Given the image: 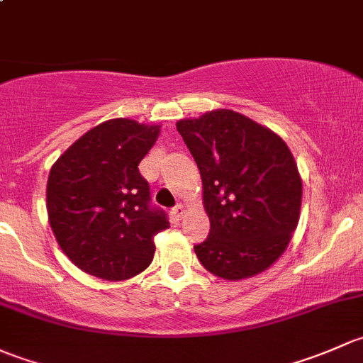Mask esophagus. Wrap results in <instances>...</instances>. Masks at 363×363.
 <instances>
[{"mask_svg": "<svg viewBox=\"0 0 363 363\" xmlns=\"http://www.w3.org/2000/svg\"><path fill=\"white\" fill-rule=\"evenodd\" d=\"M183 215H185V208H183V204H177V206L171 209V216H173L174 222H180Z\"/></svg>", "mask_w": 363, "mask_h": 363, "instance_id": "obj_1", "label": "esophagus"}]
</instances>
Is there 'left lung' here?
<instances>
[{
	"label": "left lung",
	"mask_w": 363,
	"mask_h": 363,
	"mask_svg": "<svg viewBox=\"0 0 363 363\" xmlns=\"http://www.w3.org/2000/svg\"><path fill=\"white\" fill-rule=\"evenodd\" d=\"M199 167L209 236L194 246L211 274L238 281L271 267L297 229L302 180L285 141L233 110L177 122Z\"/></svg>",
	"instance_id": "1"
}]
</instances>
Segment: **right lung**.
<instances>
[{"mask_svg": "<svg viewBox=\"0 0 363 363\" xmlns=\"http://www.w3.org/2000/svg\"><path fill=\"white\" fill-rule=\"evenodd\" d=\"M160 125L111 118L85 133L52 166L47 211L68 259L87 274L122 281L154 259V236L169 227L150 206V186L138 164Z\"/></svg>", "mask_w": 363, "mask_h": 363, "instance_id": "right-lung-1", "label": "right lung"}]
</instances>
